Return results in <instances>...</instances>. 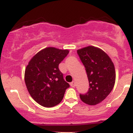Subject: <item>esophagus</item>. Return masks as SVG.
<instances>
[{
    "label": "esophagus",
    "instance_id": "34e87169",
    "mask_svg": "<svg viewBox=\"0 0 133 133\" xmlns=\"http://www.w3.org/2000/svg\"><path fill=\"white\" fill-rule=\"evenodd\" d=\"M70 85H71V86L73 87V88H74V87L76 86V83H75V82L73 81L72 82L70 83Z\"/></svg>",
    "mask_w": 133,
    "mask_h": 133
}]
</instances>
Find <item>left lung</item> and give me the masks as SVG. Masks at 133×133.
I'll list each match as a JSON object with an SVG mask.
<instances>
[{
	"label": "left lung",
	"instance_id": "left-lung-1",
	"mask_svg": "<svg viewBox=\"0 0 133 133\" xmlns=\"http://www.w3.org/2000/svg\"><path fill=\"white\" fill-rule=\"evenodd\" d=\"M77 53L85 67L89 84L88 92L80 94V99L88 105H96L113 89L116 78L115 66L105 52L94 46L78 49Z\"/></svg>",
	"mask_w": 133,
	"mask_h": 133
}]
</instances>
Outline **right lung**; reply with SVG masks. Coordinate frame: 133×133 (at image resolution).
I'll use <instances>...</instances> for the list:
<instances>
[{
  "instance_id": "1",
  "label": "right lung",
  "mask_w": 133,
  "mask_h": 133,
  "mask_svg": "<svg viewBox=\"0 0 133 133\" xmlns=\"http://www.w3.org/2000/svg\"><path fill=\"white\" fill-rule=\"evenodd\" d=\"M69 53L65 49L46 48L35 55L25 70V83L33 100L42 106L51 108L64 98L69 84L64 80L58 65Z\"/></svg>"
}]
</instances>
